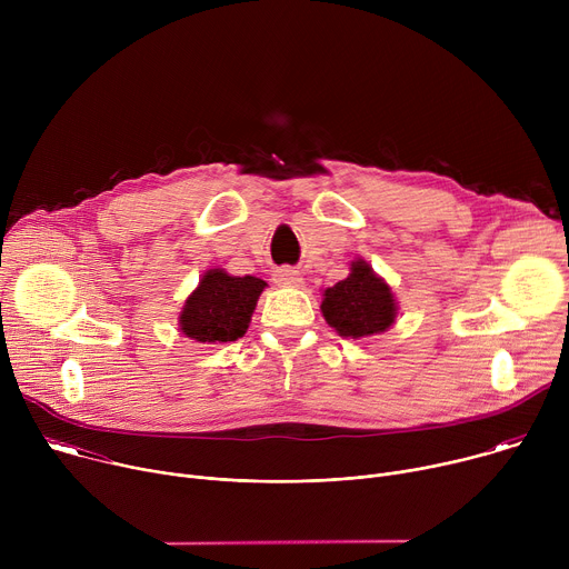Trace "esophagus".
I'll use <instances>...</instances> for the list:
<instances>
[{
    "label": "esophagus",
    "instance_id": "1",
    "mask_svg": "<svg viewBox=\"0 0 569 569\" xmlns=\"http://www.w3.org/2000/svg\"><path fill=\"white\" fill-rule=\"evenodd\" d=\"M301 274L299 270H292V268H279L274 270V283L279 286H301Z\"/></svg>",
    "mask_w": 569,
    "mask_h": 569
}]
</instances>
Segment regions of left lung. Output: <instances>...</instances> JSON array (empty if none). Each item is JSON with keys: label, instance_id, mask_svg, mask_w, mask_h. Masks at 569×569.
<instances>
[{"label": "left lung", "instance_id": "left-lung-1", "mask_svg": "<svg viewBox=\"0 0 569 569\" xmlns=\"http://www.w3.org/2000/svg\"><path fill=\"white\" fill-rule=\"evenodd\" d=\"M391 288L362 259L351 263V274L323 290L321 315L342 338H369L385 333L396 319Z\"/></svg>", "mask_w": 569, "mask_h": 569}]
</instances>
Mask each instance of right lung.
I'll return each instance as SVG.
<instances>
[{
  "label": "right lung",
  "mask_w": 569,
  "mask_h": 569,
  "mask_svg": "<svg viewBox=\"0 0 569 569\" xmlns=\"http://www.w3.org/2000/svg\"><path fill=\"white\" fill-rule=\"evenodd\" d=\"M268 283L257 277H231L207 270L180 312V331L202 345L233 342L250 329L257 301Z\"/></svg>",
  "instance_id": "right-lung-1"
}]
</instances>
